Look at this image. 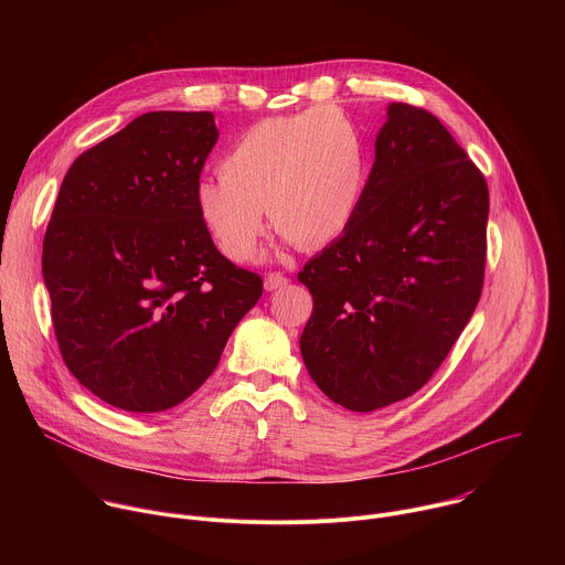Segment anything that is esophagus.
Instances as JSON below:
<instances>
[{"label":"esophagus","instance_id":"1","mask_svg":"<svg viewBox=\"0 0 565 565\" xmlns=\"http://www.w3.org/2000/svg\"><path fill=\"white\" fill-rule=\"evenodd\" d=\"M288 286V277L284 273H268L266 277V290H279Z\"/></svg>","mask_w":565,"mask_h":565}]
</instances>
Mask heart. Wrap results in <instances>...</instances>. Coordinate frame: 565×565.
<instances>
[{
	"label": "heart",
	"instance_id": "heart-1",
	"mask_svg": "<svg viewBox=\"0 0 565 565\" xmlns=\"http://www.w3.org/2000/svg\"><path fill=\"white\" fill-rule=\"evenodd\" d=\"M369 149L353 118L333 105L264 118L230 147L221 177L196 185V210L218 250L248 262L273 227L299 248L331 244L358 214Z\"/></svg>",
	"mask_w": 565,
	"mask_h": 565
}]
</instances>
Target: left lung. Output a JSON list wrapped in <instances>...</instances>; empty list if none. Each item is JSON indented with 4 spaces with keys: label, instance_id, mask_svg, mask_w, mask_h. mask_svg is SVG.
<instances>
[{
    "label": "left lung",
    "instance_id": "left-lung-1",
    "mask_svg": "<svg viewBox=\"0 0 565 565\" xmlns=\"http://www.w3.org/2000/svg\"><path fill=\"white\" fill-rule=\"evenodd\" d=\"M488 212L445 125L393 103L355 218L297 275L312 295L301 358L333 402L366 414L431 380L480 299Z\"/></svg>",
    "mask_w": 565,
    "mask_h": 565
}]
</instances>
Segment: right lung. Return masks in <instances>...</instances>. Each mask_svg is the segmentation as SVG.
<instances>
[{
	"label": "right lung",
	"mask_w": 565,
	"mask_h": 565,
	"mask_svg": "<svg viewBox=\"0 0 565 565\" xmlns=\"http://www.w3.org/2000/svg\"><path fill=\"white\" fill-rule=\"evenodd\" d=\"M218 138L210 111H149L79 153L44 234L42 275L66 369L107 405L158 414L190 397L262 297L196 210Z\"/></svg>",
	"instance_id": "obj_1"
}]
</instances>
